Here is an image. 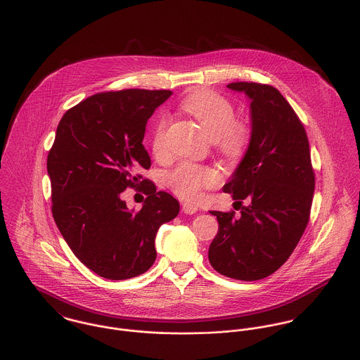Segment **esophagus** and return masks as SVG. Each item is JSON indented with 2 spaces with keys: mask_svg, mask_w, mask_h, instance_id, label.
Returning a JSON list of instances; mask_svg holds the SVG:
<instances>
[{
  "mask_svg": "<svg viewBox=\"0 0 360 360\" xmlns=\"http://www.w3.org/2000/svg\"><path fill=\"white\" fill-rule=\"evenodd\" d=\"M198 210H199L198 206H195V205H192V203H184V205H182V212H184L185 214H195Z\"/></svg>",
  "mask_w": 360,
  "mask_h": 360,
  "instance_id": "34e87169",
  "label": "esophagus"
}]
</instances>
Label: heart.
Returning a JSON list of instances; mask_svg holds the SVG:
<instances>
[{"label": "heart", "instance_id": "obj_1", "mask_svg": "<svg viewBox=\"0 0 360 360\" xmlns=\"http://www.w3.org/2000/svg\"><path fill=\"white\" fill-rule=\"evenodd\" d=\"M181 105L216 139L217 150L224 160L239 162L245 157L252 141V127L246 120L235 117V107L226 97L209 89H198ZM168 124V118L162 117L154 128L151 146L155 154L167 148ZM218 184L219 175L214 168L191 162H182L168 175V186L184 200H195L205 189Z\"/></svg>", "mask_w": 360, "mask_h": 360}]
</instances>
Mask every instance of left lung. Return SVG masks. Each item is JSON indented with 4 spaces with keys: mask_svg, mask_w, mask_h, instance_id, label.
Listing matches in <instances>:
<instances>
[{
    "mask_svg": "<svg viewBox=\"0 0 360 360\" xmlns=\"http://www.w3.org/2000/svg\"><path fill=\"white\" fill-rule=\"evenodd\" d=\"M226 87L252 100V141L224 185L240 214L210 212L218 232L209 262L225 277L256 281L276 273L300 240L310 218L314 169L304 127L276 87L256 82ZM245 198L248 207L241 206Z\"/></svg>",
    "mask_w": 360,
    "mask_h": 360,
    "instance_id": "8db88e82",
    "label": "left lung"
}]
</instances>
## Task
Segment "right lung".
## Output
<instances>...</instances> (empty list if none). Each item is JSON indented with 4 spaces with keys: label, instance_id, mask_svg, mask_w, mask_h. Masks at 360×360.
<instances>
[{
    "label": "right lung",
    "instance_id": "right-lung-1",
    "mask_svg": "<svg viewBox=\"0 0 360 360\" xmlns=\"http://www.w3.org/2000/svg\"><path fill=\"white\" fill-rule=\"evenodd\" d=\"M171 90L127 89L87 97L61 118L49 151L51 212L73 255L97 276L128 280L155 260L158 228L179 213V203L141 174L151 165L143 146L147 120ZM148 196L138 212L120 193Z\"/></svg>",
    "mask_w": 360,
    "mask_h": 360
}]
</instances>
